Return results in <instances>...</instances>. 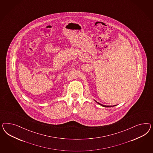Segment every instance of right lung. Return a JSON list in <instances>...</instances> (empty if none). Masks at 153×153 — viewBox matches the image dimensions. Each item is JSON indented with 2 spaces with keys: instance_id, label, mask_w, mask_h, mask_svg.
<instances>
[{
  "instance_id": "right-lung-1",
  "label": "right lung",
  "mask_w": 153,
  "mask_h": 153,
  "mask_svg": "<svg viewBox=\"0 0 153 153\" xmlns=\"http://www.w3.org/2000/svg\"><path fill=\"white\" fill-rule=\"evenodd\" d=\"M95 102H96V101H95ZM97 102V103H98V104H100V105H102V107H111V105H102V104H100V103H99V102ZM114 106H116V105H113V107H114Z\"/></svg>"
}]
</instances>
